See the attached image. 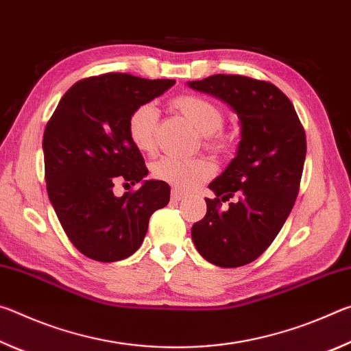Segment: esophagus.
Returning a JSON list of instances; mask_svg holds the SVG:
<instances>
[{"label":"esophagus","instance_id":"1","mask_svg":"<svg viewBox=\"0 0 351 351\" xmlns=\"http://www.w3.org/2000/svg\"><path fill=\"white\" fill-rule=\"evenodd\" d=\"M186 198V193H182L181 190H171V199L173 201H181V199H184Z\"/></svg>","mask_w":351,"mask_h":351}]
</instances>
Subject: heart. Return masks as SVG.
I'll list each match as a JSON object with an SVG mask.
<instances>
[{"mask_svg": "<svg viewBox=\"0 0 351 351\" xmlns=\"http://www.w3.org/2000/svg\"><path fill=\"white\" fill-rule=\"evenodd\" d=\"M171 106L192 123L201 134L207 136V145L224 150L228 139L217 133L224 123V112L209 99L184 94L171 100ZM158 110L153 104H142L128 117V136L139 152L148 153L156 144ZM213 164L204 158L176 159L161 158L153 164V176L178 190H192L213 175Z\"/></svg>", "mask_w": 351, "mask_h": 351, "instance_id": "1", "label": "heart"}]
</instances>
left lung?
I'll list each match as a JSON object with an SVG mask.
<instances>
[{
    "label": "left lung",
    "instance_id": "8db88e82",
    "mask_svg": "<svg viewBox=\"0 0 351 351\" xmlns=\"http://www.w3.org/2000/svg\"><path fill=\"white\" fill-rule=\"evenodd\" d=\"M192 90L221 99L240 119L235 158L209 189L207 212L192 226L197 251L221 268L258 258L280 232L299 193L306 154L305 130L294 105L276 85L235 74L189 82ZM237 199L228 210L221 203Z\"/></svg>",
    "mask_w": 351,
    "mask_h": 351
}]
</instances>
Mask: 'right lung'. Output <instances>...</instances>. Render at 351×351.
<instances>
[{"instance_id":"obj_1","label":"right lung","mask_w":351,"mask_h":351,"mask_svg":"<svg viewBox=\"0 0 351 351\" xmlns=\"http://www.w3.org/2000/svg\"><path fill=\"white\" fill-rule=\"evenodd\" d=\"M175 80L108 73L79 80L60 99L43 134L47 197L71 243L96 261L138 251L152 213L170 201L167 182L144 180V158L128 136V117ZM117 180L141 182L122 197Z\"/></svg>"}]
</instances>
